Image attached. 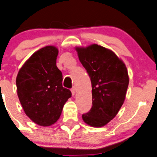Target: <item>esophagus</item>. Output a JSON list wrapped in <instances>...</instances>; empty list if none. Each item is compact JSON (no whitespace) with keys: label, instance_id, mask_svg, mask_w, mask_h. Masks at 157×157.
Wrapping results in <instances>:
<instances>
[{"label":"esophagus","instance_id":"obj_1","mask_svg":"<svg viewBox=\"0 0 157 157\" xmlns=\"http://www.w3.org/2000/svg\"><path fill=\"white\" fill-rule=\"evenodd\" d=\"M71 93H72V95H75L76 93V89L75 88V87H73V88L71 90Z\"/></svg>","mask_w":157,"mask_h":157}]
</instances>
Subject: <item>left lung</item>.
I'll list each match as a JSON object with an SVG mask.
<instances>
[{
	"label": "left lung",
	"mask_w": 157,
	"mask_h": 157,
	"mask_svg": "<svg viewBox=\"0 0 157 157\" xmlns=\"http://www.w3.org/2000/svg\"><path fill=\"white\" fill-rule=\"evenodd\" d=\"M75 50L92 83L93 106L82 119L92 127H103L117 115L124 101L129 82L127 67L112 50L97 44Z\"/></svg>",
	"instance_id": "8db88e82"
}]
</instances>
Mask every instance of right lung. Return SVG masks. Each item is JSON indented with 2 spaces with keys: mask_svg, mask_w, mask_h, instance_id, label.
Returning a JSON list of instances; mask_svg holds the SVG:
<instances>
[{
  "mask_svg": "<svg viewBox=\"0 0 157 157\" xmlns=\"http://www.w3.org/2000/svg\"><path fill=\"white\" fill-rule=\"evenodd\" d=\"M58 50L47 46L34 53L20 68L17 93L25 114L40 126H50L59 119L71 91L62 86V73L56 61Z\"/></svg>",
  "mask_w": 157,
  "mask_h": 157,
  "instance_id": "add662e5",
  "label": "right lung"
}]
</instances>
